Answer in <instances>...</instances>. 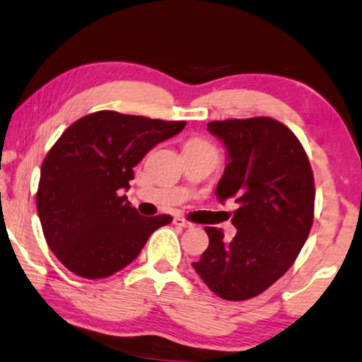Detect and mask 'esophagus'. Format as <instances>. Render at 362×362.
I'll return each instance as SVG.
<instances>
[{"label":"esophagus","instance_id":"esophagus-1","mask_svg":"<svg viewBox=\"0 0 362 362\" xmlns=\"http://www.w3.org/2000/svg\"><path fill=\"white\" fill-rule=\"evenodd\" d=\"M173 223H174V225H176V226H181V228H193V223L186 221L185 218H181V216H174Z\"/></svg>","mask_w":362,"mask_h":362}]
</instances>
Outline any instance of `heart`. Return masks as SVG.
I'll return each mask as SVG.
<instances>
[{
  "instance_id": "1",
  "label": "heart",
  "mask_w": 362,
  "mask_h": 362,
  "mask_svg": "<svg viewBox=\"0 0 362 362\" xmlns=\"http://www.w3.org/2000/svg\"><path fill=\"white\" fill-rule=\"evenodd\" d=\"M198 149H211V147L202 139H191L186 142L185 151H198Z\"/></svg>"
}]
</instances>
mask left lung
<instances>
[{
  "mask_svg": "<svg viewBox=\"0 0 362 362\" xmlns=\"http://www.w3.org/2000/svg\"><path fill=\"white\" fill-rule=\"evenodd\" d=\"M209 134L226 147L218 181L221 203L238 209L230 243L204 226L209 245L193 267L209 290L225 300L262 293L296 262L314 221V174L296 134L270 117L213 120Z\"/></svg>",
  "mask_w": 362,
  "mask_h": 362,
  "instance_id": "1",
  "label": "left lung"
}]
</instances>
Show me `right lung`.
<instances>
[{
  "label": "right lung",
  "mask_w": 362,
  "mask_h": 362,
  "mask_svg": "<svg viewBox=\"0 0 362 362\" xmlns=\"http://www.w3.org/2000/svg\"><path fill=\"white\" fill-rule=\"evenodd\" d=\"M186 122L100 110L62 134L42 164L37 209L45 240L70 272L105 279L139 255L169 215L141 216L122 191L134 168Z\"/></svg>",
  "instance_id": "add662e5"
}]
</instances>
